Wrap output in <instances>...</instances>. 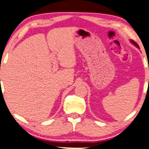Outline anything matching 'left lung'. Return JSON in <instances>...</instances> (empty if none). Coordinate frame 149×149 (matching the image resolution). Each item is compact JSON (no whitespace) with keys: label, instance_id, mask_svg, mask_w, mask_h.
I'll return each mask as SVG.
<instances>
[{"label":"left lung","instance_id":"obj_1","mask_svg":"<svg viewBox=\"0 0 149 149\" xmlns=\"http://www.w3.org/2000/svg\"><path fill=\"white\" fill-rule=\"evenodd\" d=\"M130 42H131V43H132V44H133V45H135V47H137V48H139V46H138V45H137V43H136V42H134V41H133V40H130Z\"/></svg>","mask_w":149,"mask_h":149}]
</instances>
